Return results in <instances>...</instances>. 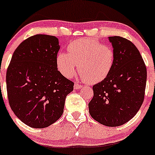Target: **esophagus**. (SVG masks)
<instances>
[{
    "label": "esophagus",
    "mask_w": 155,
    "mask_h": 155,
    "mask_svg": "<svg viewBox=\"0 0 155 155\" xmlns=\"http://www.w3.org/2000/svg\"><path fill=\"white\" fill-rule=\"evenodd\" d=\"M81 87H82V86L79 84H74V88L75 89H81Z\"/></svg>",
    "instance_id": "34e87169"
}]
</instances>
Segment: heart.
<instances>
[{"mask_svg":"<svg viewBox=\"0 0 155 155\" xmlns=\"http://www.w3.org/2000/svg\"><path fill=\"white\" fill-rule=\"evenodd\" d=\"M67 53H58L56 64L65 77H71L78 66V71L90 84L102 82L111 74L115 64V52L92 38H83L72 41L67 47Z\"/></svg>","mask_w":155,"mask_h":155,"instance_id":"1","label":"heart"}]
</instances>
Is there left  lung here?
Segmentation results:
<instances>
[{
  "label": "left lung",
  "instance_id": "obj_1",
  "mask_svg": "<svg viewBox=\"0 0 155 155\" xmlns=\"http://www.w3.org/2000/svg\"><path fill=\"white\" fill-rule=\"evenodd\" d=\"M115 52L111 74L92 87L89 114L101 124L119 126L134 117L144 101L147 71L137 48L126 38L109 37Z\"/></svg>",
  "mask_w": 155,
  "mask_h": 155
}]
</instances>
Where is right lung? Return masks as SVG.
<instances>
[{"label":"right lung","mask_w":155,"mask_h":155,"mask_svg":"<svg viewBox=\"0 0 155 155\" xmlns=\"http://www.w3.org/2000/svg\"><path fill=\"white\" fill-rule=\"evenodd\" d=\"M56 37L35 35L15 49L6 71L9 104L17 117L31 128L48 127L64 112L74 83L58 70Z\"/></svg>","instance_id":"add662e5"}]
</instances>
